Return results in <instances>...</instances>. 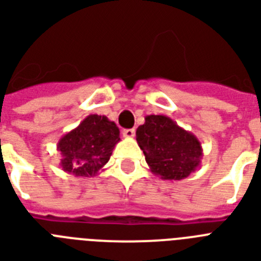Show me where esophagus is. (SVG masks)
Here are the masks:
<instances>
[{"label":"esophagus","instance_id":"obj_1","mask_svg":"<svg viewBox=\"0 0 261 261\" xmlns=\"http://www.w3.org/2000/svg\"><path fill=\"white\" fill-rule=\"evenodd\" d=\"M122 134H123L124 138H134L135 130L134 128H126V130H123V133H122Z\"/></svg>","mask_w":261,"mask_h":261}]
</instances>
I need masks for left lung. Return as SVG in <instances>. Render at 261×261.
<instances>
[{"label":"left lung","instance_id":"8db88e82","mask_svg":"<svg viewBox=\"0 0 261 261\" xmlns=\"http://www.w3.org/2000/svg\"><path fill=\"white\" fill-rule=\"evenodd\" d=\"M138 146L151 173L167 181H181L201 166L198 138L165 115H147L137 128Z\"/></svg>","mask_w":261,"mask_h":261}]
</instances>
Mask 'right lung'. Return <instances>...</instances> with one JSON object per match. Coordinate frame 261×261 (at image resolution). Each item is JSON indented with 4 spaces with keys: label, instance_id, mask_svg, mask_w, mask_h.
<instances>
[{
    "label": "right lung",
    "instance_id": "right-lung-1",
    "mask_svg": "<svg viewBox=\"0 0 261 261\" xmlns=\"http://www.w3.org/2000/svg\"><path fill=\"white\" fill-rule=\"evenodd\" d=\"M119 135L115 122L105 115L91 114L57 142L60 167L75 177L90 178L99 174L120 141Z\"/></svg>",
    "mask_w": 261,
    "mask_h": 261
}]
</instances>
